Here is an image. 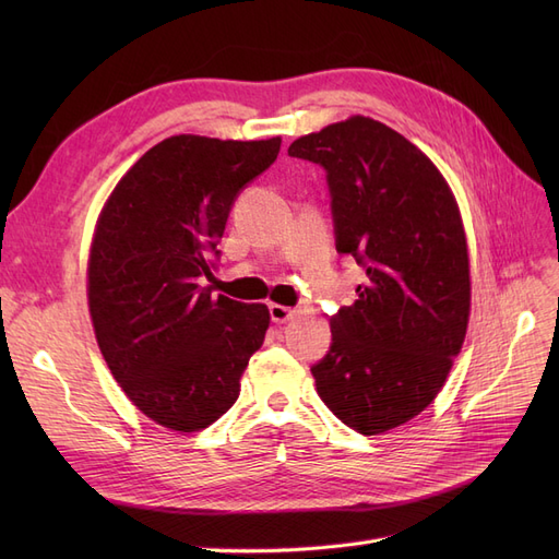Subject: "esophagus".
Listing matches in <instances>:
<instances>
[{"mask_svg": "<svg viewBox=\"0 0 559 559\" xmlns=\"http://www.w3.org/2000/svg\"><path fill=\"white\" fill-rule=\"evenodd\" d=\"M296 310L286 308V306H277V302H270V319L275 321V324H286V321L294 319Z\"/></svg>", "mask_w": 559, "mask_h": 559, "instance_id": "esophagus-1", "label": "esophagus"}]
</instances>
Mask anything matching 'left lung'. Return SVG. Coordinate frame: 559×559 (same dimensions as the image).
<instances>
[{"label": "left lung", "instance_id": "1", "mask_svg": "<svg viewBox=\"0 0 559 559\" xmlns=\"http://www.w3.org/2000/svg\"><path fill=\"white\" fill-rule=\"evenodd\" d=\"M289 156L326 170L335 249L366 270L357 300L331 317L312 366L319 399L364 436L417 417L441 392L471 314L460 205L427 154L368 116L298 138Z\"/></svg>", "mask_w": 559, "mask_h": 559}]
</instances>
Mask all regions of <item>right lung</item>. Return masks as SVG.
Wrapping results in <instances>:
<instances>
[{"instance_id": "obj_1", "label": "right lung", "mask_w": 559, "mask_h": 559, "mask_svg": "<svg viewBox=\"0 0 559 559\" xmlns=\"http://www.w3.org/2000/svg\"><path fill=\"white\" fill-rule=\"evenodd\" d=\"M282 138L238 142L175 134L134 163L97 216L88 310L126 396L156 425L207 429L240 396L263 345V302L200 286L235 198L275 163Z\"/></svg>"}]
</instances>
